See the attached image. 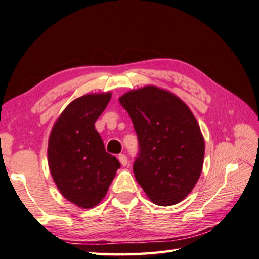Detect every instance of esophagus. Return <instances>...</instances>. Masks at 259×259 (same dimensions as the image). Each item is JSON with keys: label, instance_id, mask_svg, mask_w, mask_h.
<instances>
[{"label": "esophagus", "instance_id": "obj_1", "mask_svg": "<svg viewBox=\"0 0 259 259\" xmlns=\"http://www.w3.org/2000/svg\"><path fill=\"white\" fill-rule=\"evenodd\" d=\"M117 158H119V161L122 164V166H125L126 164H128V158H126V156H125L124 154H119V156H117Z\"/></svg>", "mask_w": 259, "mask_h": 259}]
</instances>
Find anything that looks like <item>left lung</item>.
I'll return each instance as SVG.
<instances>
[{
  "instance_id": "left-lung-1",
  "label": "left lung",
  "mask_w": 259,
  "mask_h": 259,
  "mask_svg": "<svg viewBox=\"0 0 259 259\" xmlns=\"http://www.w3.org/2000/svg\"><path fill=\"white\" fill-rule=\"evenodd\" d=\"M119 101L138 138L136 180L156 205L180 203L203 168L205 143L194 114L180 98L154 86L126 93Z\"/></svg>"
}]
</instances>
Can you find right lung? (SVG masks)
Segmentation results:
<instances>
[{
    "label": "right lung",
    "instance_id": "right-lung-1",
    "mask_svg": "<svg viewBox=\"0 0 259 259\" xmlns=\"http://www.w3.org/2000/svg\"><path fill=\"white\" fill-rule=\"evenodd\" d=\"M111 93L91 94L65 107L51 131L49 166L56 187L78 207L93 208L104 198L121 164L105 150L95 122Z\"/></svg>",
    "mask_w": 259,
    "mask_h": 259
}]
</instances>
